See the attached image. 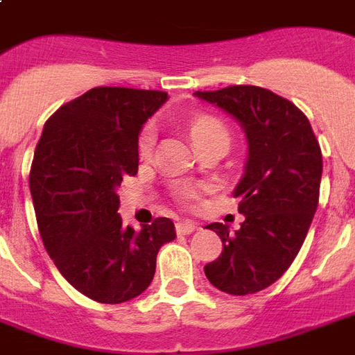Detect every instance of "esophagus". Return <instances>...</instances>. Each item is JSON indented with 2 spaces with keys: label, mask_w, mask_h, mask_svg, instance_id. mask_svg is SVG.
<instances>
[{
  "label": "esophagus",
  "mask_w": 355,
  "mask_h": 355,
  "mask_svg": "<svg viewBox=\"0 0 355 355\" xmlns=\"http://www.w3.org/2000/svg\"><path fill=\"white\" fill-rule=\"evenodd\" d=\"M177 234L178 236H188V234L195 232L197 230V225L193 221H180L177 223Z\"/></svg>",
  "instance_id": "esophagus-1"
}]
</instances>
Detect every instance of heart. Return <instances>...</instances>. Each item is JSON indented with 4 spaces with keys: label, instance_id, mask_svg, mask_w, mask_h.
Listing matches in <instances>:
<instances>
[{
    "label": "heart",
    "instance_id": "obj_1",
    "mask_svg": "<svg viewBox=\"0 0 355 355\" xmlns=\"http://www.w3.org/2000/svg\"><path fill=\"white\" fill-rule=\"evenodd\" d=\"M189 132H191V138H193V144L197 145V149H200L202 145L210 144L214 139H225V141H228L227 127H225L219 119L210 118V116H202V118L195 119V121L191 123V127H189ZM155 139V127H153V125H147V127L141 130L138 139L139 156H144L145 158V156H149L150 153H153ZM178 195H180V199H182L184 202H188V205L197 197L193 188H182Z\"/></svg>",
    "mask_w": 355,
    "mask_h": 355
}]
</instances>
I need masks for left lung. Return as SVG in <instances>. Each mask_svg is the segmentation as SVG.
I'll list each match as a JSON object with an SVG mask.
<instances>
[{
    "label": "left lung",
    "mask_w": 355,
    "mask_h": 355,
    "mask_svg": "<svg viewBox=\"0 0 355 355\" xmlns=\"http://www.w3.org/2000/svg\"><path fill=\"white\" fill-rule=\"evenodd\" d=\"M241 123L247 162L234 189L241 228H210L223 241L221 256L205 265L210 284L228 295H252L280 278L297 258L319 205L322 153L309 119L291 101L259 86L195 92Z\"/></svg>",
    "instance_id": "left-lung-1"
}]
</instances>
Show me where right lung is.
<instances>
[{"instance_id":"obj_1","label":"right lung","mask_w":355,"mask_h":355,"mask_svg":"<svg viewBox=\"0 0 355 355\" xmlns=\"http://www.w3.org/2000/svg\"><path fill=\"white\" fill-rule=\"evenodd\" d=\"M166 92L92 88L44 125L29 173L36 223L60 275L85 297L121 304L149 287L156 254L177 237L158 217L123 227L116 189L138 173V136Z\"/></svg>"}]
</instances>
